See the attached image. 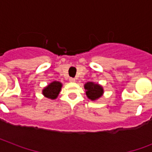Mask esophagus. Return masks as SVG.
I'll return each mask as SVG.
<instances>
[{
    "label": "esophagus",
    "mask_w": 152,
    "mask_h": 152,
    "mask_svg": "<svg viewBox=\"0 0 152 152\" xmlns=\"http://www.w3.org/2000/svg\"><path fill=\"white\" fill-rule=\"evenodd\" d=\"M69 81H70V82H72V83H74V82H75V81H76V79L75 78H69Z\"/></svg>",
    "instance_id": "1"
}]
</instances>
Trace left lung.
Masks as SVG:
<instances>
[{
	"label": "left lung",
	"mask_w": 152,
	"mask_h": 152,
	"mask_svg": "<svg viewBox=\"0 0 152 152\" xmlns=\"http://www.w3.org/2000/svg\"><path fill=\"white\" fill-rule=\"evenodd\" d=\"M83 87L86 90L87 97L91 101H96L103 95V88L99 83H95L94 82H87Z\"/></svg>",
	"instance_id": "obj_1"
}]
</instances>
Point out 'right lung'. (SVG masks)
<instances>
[{"instance_id": "right-lung-1", "label": "right lung", "mask_w": 152, "mask_h": 152, "mask_svg": "<svg viewBox=\"0 0 152 152\" xmlns=\"http://www.w3.org/2000/svg\"><path fill=\"white\" fill-rule=\"evenodd\" d=\"M62 83L59 81H53L48 85L45 87L42 90V95L47 99L51 100L56 99L59 95L60 91H61Z\"/></svg>"}]
</instances>
